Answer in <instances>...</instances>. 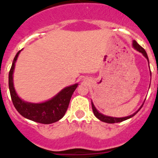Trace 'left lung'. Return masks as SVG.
Returning a JSON list of instances; mask_svg holds the SVG:
<instances>
[{
	"mask_svg": "<svg viewBox=\"0 0 158 158\" xmlns=\"http://www.w3.org/2000/svg\"><path fill=\"white\" fill-rule=\"evenodd\" d=\"M132 46H133L134 48L136 50V51H138L139 52L142 53V55L145 57V58L147 59L148 62H149V58H148V56H147V54H146V51H145L144 49L142 48V47H141L140 45H139V43H137L135 40H133V43H132ZM149 66H150V65H149ZM150 76H151V72H150ZM145 102V101H144ZM144 104V103H143ZM143 104H142V106H141L139 108V110L138 111H135L134 114H132V115H129V116H126V117H121V118H117V117H111V116H107V115H104V114H102V113L99 112L98 110L96 109V107L94 106V104L93 103V101H92V107H93V113H94L95 116L96 117V118H98V119H100V121H102V122H104V123H120V122H123V121L124 120H127V119H128V118H132V117L134 116V115H135L138 113V111H139V110L142 108V107L143 106Z\"/></svg>",
	"mask_w": 158,
	"mask_h": 158,
	"instance_id": "left-lung-1",
	"label": "left lung"
}]
</instances>
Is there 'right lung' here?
<instances>
[{"mask_svg":"<svg viewBox=\"0 0 158 158\" xmlns=\"http://www.w3.org/2000/svg\"><path fill=\"white\" fill-rule=\"evenodd\" d=\"M18 51L14 58L8 74V87L14 107L24 118L43 124H51L60 120L65 115L69 107L71 96L77 87L78 84L67 86L62 89L54 97L42 103H31L20 99L16 92L13 84V73L15 64L19 53Z\"/></svg>","mask_w":158,"mask_h":158,"instance_id":"right-lung-1","label":"right lung"}]
</instances>
